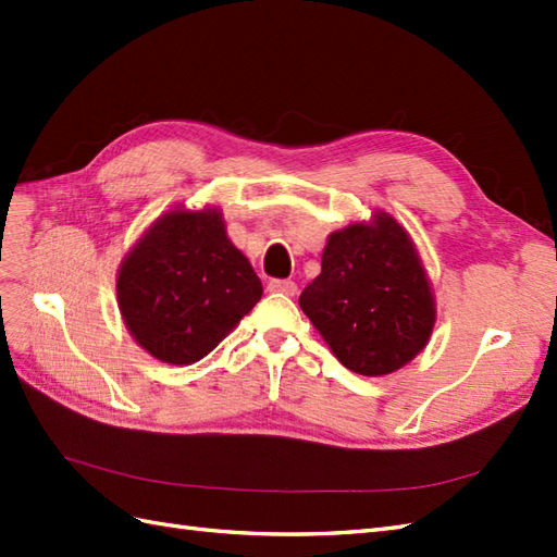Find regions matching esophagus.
<instances>
[{"instance_id": "1", "label": "esophagus", "mask_w": 557, "mask_h": 557, "mask_svg": "<svg viewBox=\"0 0 557 557\" xmlns=\"http://www.w3.org/2000/svg\"><path fill=\"white\" fill-rule=\"evenodd\" d=\"M268 289L270 292H277V294H285V297H294V294H297V282H292V280H270L268 282Z\"/></svg>"}]
</instances>
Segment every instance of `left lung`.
Instances as JSON below:
<instances>
[{
    "label": "left lung",
    "mask_w": 557,
    "mask_h": 557,
    "mask_svg": "<svg viewBox=\"0 0 557 557\" xmlns=\"http://www.w3.org/2000/svg\"><path fill=\"white\" fill-rule=\"evenodd\" d=\"M301 311L361 375H387L425 347L435 304L421 258L387 212L371 224L333 232L318 275L299 297Z\"/></svg>",
    "instance_id": "1"
}]
</instances>
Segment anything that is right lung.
Masks as SVG:
<instances>
[{
	"label": "right lung",
	"instance_id": "right-lung-1",
	"mask_svg": "<svg viewBox=\"0 0 557 557\" xmlns=\"http://www.w3.org/2000/svg\"><path fill=\"white\" fill-rule=\"evenodd\" d=\"M263 297L218 210H172L124 258L116 299L128 333L152 357L203 359Z\"/></svg>",
	"mask_w": 557,
	"mask_h": 557
}]
</instances>
